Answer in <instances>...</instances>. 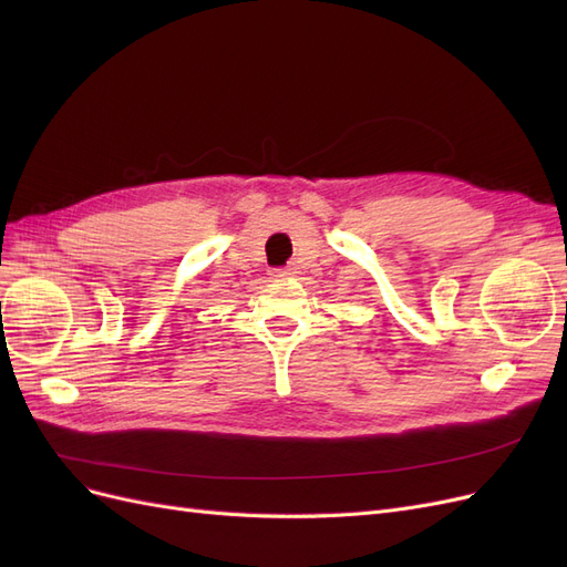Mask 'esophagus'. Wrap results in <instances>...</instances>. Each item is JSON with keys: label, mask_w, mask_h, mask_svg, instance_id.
<instances>
[{"label": "esophagus", "mask_w": 567, "mask_h": 567, "mask_svg": "<svg viewBox=\"0 0 567 567\" xmlns=\"http://www.w3.org/2000/svg\"><path fill=\"white\" fill-rule=\"evenodd\" d=\"M293 274H296V269H290V267L274 269V277H277V279H288V277H293Z\"/></svg>", "instance_id": "34e87169"}]
</instances>
